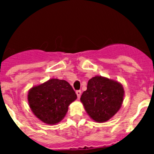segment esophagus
<instances>
[{
	"instance_id": "obj_1",
	"label": "esophagus",
	"mask_w": 154,
	"mask_h": 154,
	"mask_svg": "<svg viewBox=\"0 0 154 154\" xmlns=\"http://www.w3.org/2000/svg\"><path fill=\"white\" fill-rule=\"evenodd\" d=\"M76 94H77V97H80V96H81V91L80 90H77V91H76Z\"/></svg>"
}]
</instances>
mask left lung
<instances>
[{"label": "left lung", "mask_w": 154, "mask_h": 154, "mask_svg": "<svg viewBox=\"0 0 154 154\" xmlns=\"http://www.w3.org/2000/svg\"><path fill=\"white\" fill-rule=\"evenodd\" d=\"M125 89L122 83L102 76L90 79L80 97L87 114L93 121L103 123L119 112L123 103Z\"/></svg>", "instance_id": "8db88e82"}]
</instances>
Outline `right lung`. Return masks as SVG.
<instances>
[{
    "label": "right lung",
    "mask_w": 154,
    "mask_h": 154,
    "mask_svg": "<svg viewBox=\"0 0 154 154\" xmlns=\"http://www.w3.org/2000/svg\"><path fill=\"white\" fill-rule=\"evenodd\" d=\"M77 99L71 85L64 80L53 78L29 90L27 100L32 113L40 121L54 125L66 116L68 106Z\"/></svg>",
    "instance_id": "add662e5"
}]
</instances>
